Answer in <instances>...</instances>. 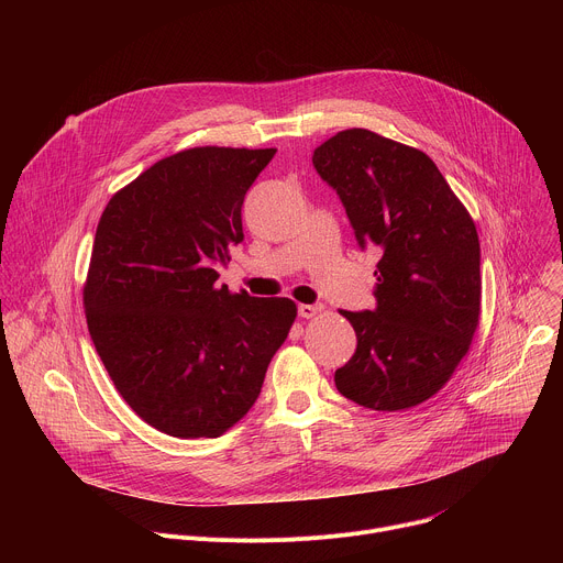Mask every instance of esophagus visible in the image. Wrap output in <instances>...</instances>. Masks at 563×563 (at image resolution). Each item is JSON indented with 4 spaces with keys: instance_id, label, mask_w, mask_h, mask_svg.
I'll use <instances>...</instances> for the list:
<instances>
[{
    "instance_id": "obj_1",
    "label": "esophagus",
    "mask_w": 563,
    "mask_h": 563,
    "mask_svg": "<svg viewBox=\"0 0 563 563\" xmlns=\"http://www.w3.org/2000/svg\"><path fill=\"white\" fill-rule=\"evenodd\" d=\"M323 305H298V313L302 316V318H316V316H320L323 313Z\"/></svg>"
}]
</instances>
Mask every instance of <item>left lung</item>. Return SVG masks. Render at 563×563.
Here are the masks:
<instances>
[{
  "mask_svg": "<svg viewBox=\"0 0 563 563\" xmlns=\"http://www.w3.org/2000/svg\"><path fill=\"white\" fill-rule=\"evenodd\" d=\"M311 163L341 196L361 247H376V309L343 311L354 356L336 369L354 404L421 406L454 374L481 316L478 233L432 159L367 129H345Z\"/></svg>",
  "mask_w": 563,
  "mask_h": 563,
  "instance_id": "1",
  "label": "left lung"
}]
</instances>
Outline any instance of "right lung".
Masks as SVG:
<instances>
[{"mask_svg": "<svg viewBox=\"0 0 563 563\" xmlns=\"http://www.w3.org/2000/svg\"><path fill=\"white\" fill-rule=\"evenodd\" d=\"M276 148L194 146L157 159L107 202L82 289L93 345L126 406L178 439L243 419L296 302L218 287L243 240L245 194Z\"/></svg>", "mask_w": 563, "mask_h": 563, "instance_id": "1", "label": "right lung"}]
</instances>
